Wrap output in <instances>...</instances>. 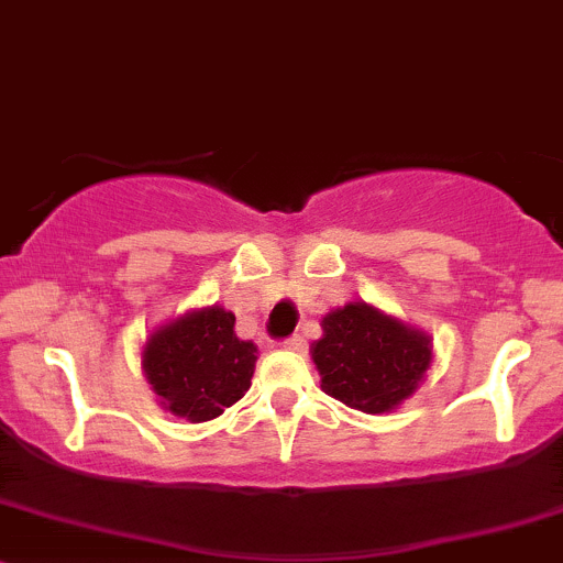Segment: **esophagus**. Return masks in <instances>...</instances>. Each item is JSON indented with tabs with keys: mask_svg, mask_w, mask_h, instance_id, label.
Instances as JSON below:
<instances>
[{
	"mask_svg": "<svg viewBox=\"0 0 563 563\" xmlns=\"http://www.w3.org/2000/svg\"><path fill=\"white\" fill-rule=\"evenodd\" d=\"M284 350H289V352H306L303 335H292V339L284 341Z\"/></svg>",
	"mask_w": 563,
	"mask_h": 563,
	"instance_id": "1",
	"label": "esophagus"
}]
</instances>
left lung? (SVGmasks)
Listing matches in <instances>:
<instances>
[{
	"mask_svg": "<svg viewBox=\"0 0 563 563\" xmlns=\"http://www.w3.org/2000/svg\"><path fill=\"white\" fill-rule=\"evenodd\" d=\"M311 361L328 396L366 415H385L422 385L433 363V344L426 330L366 300H352L322 317Z\"/></svg>",
	"mask_w": 563,
	"mask_h": 563,
	"instance_id": "left-lung-1",
	"label": "left lung"
}]
</instances>
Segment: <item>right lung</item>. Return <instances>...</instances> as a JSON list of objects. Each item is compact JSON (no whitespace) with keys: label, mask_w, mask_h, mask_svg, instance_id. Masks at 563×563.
I'll return each instance as SVG.
<instances>
[{"label":"right lung","mask_w":563,"mask_h":563,"mask_svg":"<svg viewBox=\"0 0 563 563\" xmlns=\"http://www.w3.org/2000/svg\"><path fill=\"white\" fill-rule=\"evenodd\" d=\"M257 346L235 335V314L202 306L148 333L141 366L156 404L189 422L222 415L252 387Z\"/></svg>","instance_id":"right-lung-1"}]
</instances>
